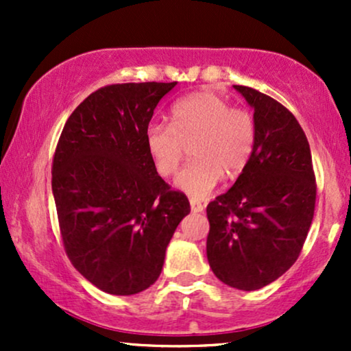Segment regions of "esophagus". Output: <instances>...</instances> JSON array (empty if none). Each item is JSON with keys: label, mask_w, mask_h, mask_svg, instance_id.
<instances>
[{"label": "esophagus", "mask_w": 351, "mask_h": 351, "mask_svg": "<svg viewBox=\"0 0 351 351\" xmlns=\"http://www.w3.org/2000/svg\"><path fill=\"white\" fill-rule=\"evenodd\" d=\"M189 206H191L193 213H201L204 209L203 204H201V201L198 199H189Z\"/></svg>", "instance_id": "esophagus-1"}]
</instances>
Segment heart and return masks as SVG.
<instances>
[{"mask_svg": "<svg viewBox=\"0 0 351 351\" xmlns=\"http://www.w3.org/2000/svg\"><path fill=\"white\" fill-rule=\"evenodd\" d=\"M173 123L152 120L145 128V147L163 178L178 170L186 143L193 162L175 178V188L191 199H203L228 175L243 171L256 147V122L243 108H232L221 95L195 92L171 107Z\"/></svg>", "mask_w": 351, "mask_h": 351, "instance_id": "b5f03b06", "label": "heart"}]
</instances>
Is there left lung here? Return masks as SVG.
I'll return each mask as SVG.
<instances>
[{"mask_svg":"<svg viewBox=\"0 0 351 351\" xmlns=\"http://www.w3.org/2000/svg\"><path fill=\"white\" fill-rule=\"evenodd\" d=\"M234 88L254 108L256 147L231 189L208 204L206 254L221 282L257 291L299 257L317 184L307 136L295 117L256 88Z\"/></svg>","mask_w":351,"mask_h":351,"instance_id":"obj_1","label":"left lung"}]
</instances>
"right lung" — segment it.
<instances>
[{
	"instance_id": "obj_1",
	"label": "right lung",
	"mask_w": 351,
	"mask_h": 351,
	"mask_svg": "<svg viewBox=\"0 0 351 351\" xmlns=\"http://www.w3.org/2000/svg\"><path fill=\"white\" fill-rule=\"evenodd\" d=\"M176 82L114 84L72 112L52 160V195L72 265L100 291L134 295L160 277L189 201L165 183L145 128Z\"/></svg>"
}]
</instances>
